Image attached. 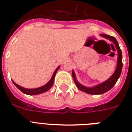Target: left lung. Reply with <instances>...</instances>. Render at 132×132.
<instances>
[{"label": "left lung", "mask_w": 132, "mask_h": 132, "mask_svg": "<svg viewBox=\"0 0 132 132\" xmlns=\"http://www.w3.org/2000/svg\"><path fill=\"white\" fill-rule=\"evenodd\" d=\"M101 36H102L103 38H106V39H109V40L112 41V42L115 44L116 48L117 49V52H118V59H117V68L115 70V72H114V74L110 77V78L108 79V80H106L104 82H103L102 84L96 85L95 86L92 87V88H88V87H86L83 85L80 84L77 81L76 77H75V72L72 70V78L74 79L75 84L77 86V87L80 90L83 91V92L88 93L90 94H103L105 92H108V90H110L111 88H112L115 85V84L117 83V80L119 79V77L121 74V71H122V68H123V63H122V53H121V50L119 47V43L117 42V40H116V38L113 36H108L106 34H101Z\"/></svg>", "instance_id": "8db88e82"}]
</instances>
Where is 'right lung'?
<instances>
[{"mask_svg":"<svg viewBox=\"0 0 132 132\" xmlns=\"http://www.w3.org/2000/svg\"><path fill=\"white\" fill-rule=\"evenodd\" d=\"M60 66H58L57 68H56V70H55V72H54L53 75V76H52L51 79V80L48 81V82L45 84L44 86L42 87H40V88H34V89H27V88H24L23 87L20 86L19 85L16 84L14 81H13V84L15 85V86L17 87L18 89H19L21 92H22L23 93L26 94H28V95H36V94H41V93H43V92H45L46 91L49 90L50 88H51L54 82V79H55V74L57 71L58 70V69L60 68Z\"/></svg>","mask_w":132,"mask_h":132,"instance_id":"right-lung-1","label":"right lung"}]
</instances>
